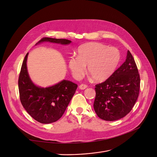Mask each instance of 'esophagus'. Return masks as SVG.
Here are the masks:
<instances>
[{
	"mask_svg": "<svg viewBox=\"0 0 157 157\" xmlns=\"http://www.w3.org/2000/svg\"><path fill=\"white\" fill-rule=\"evenodd\" d=\"M87 87H88L87 85H86V84H80V86H79V88H80V90H84V89H86Z\"/></svg>",
	"mask_w": 157,
	"mask_h": 157,
	"instance_id": "esophagus-1",
	"label": "esophagus"
}]
</instances>
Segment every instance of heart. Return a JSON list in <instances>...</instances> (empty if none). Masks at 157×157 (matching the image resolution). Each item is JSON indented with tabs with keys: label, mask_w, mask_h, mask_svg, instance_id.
<instances>
[{
	"label": "heart",
	"mask_w": 157,
	"mask_h": 157,
	"mask_svg": "<svg viewBox=\"0 0 157 157\" xmlns=\"http://www.w3.org/2000/svg\"><path fill=\"white\" fill-rule=\"evenodd\" d=\"M121 60L120 51L100 42H88L80 46L77 56L68 59V66L73 77L81 78L86 71L96 82H102L115 72Z\"/></svg>",
	"instance_id": "1"
}]
</instances>
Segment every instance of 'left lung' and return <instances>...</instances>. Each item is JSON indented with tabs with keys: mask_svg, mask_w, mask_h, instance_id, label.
Returning a JSON list of instances; mask_svg holds the SVG:
<instances>
[{
	"mask_svg": "<svg viewBox=\"0 0 157 157\" xmlns=\"http://www.w3.org/2000/svg\"><path fill=\"white\" fill-rule=\"evenodd\" d=\"M140 78L136 64L128 50L126 59L105 82L96 85L94 111L102 120L114 121L125 117L139 96Z\"/></svg>",
	"mask_w": 157,
	"mask_h": 157,
	"instance_id": "obj_1",
	"label": "left lung"
}]
</instances>
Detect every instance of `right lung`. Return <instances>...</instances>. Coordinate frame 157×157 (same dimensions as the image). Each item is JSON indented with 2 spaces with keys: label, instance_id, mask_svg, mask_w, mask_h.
Instances as JSON below:
<instances>
[{
  "label": "right lung",
  "instance_id": "1",
  "mask_svg": "<svg viewBox=\"0 0 157 157\" xmlns=\"http://www.w3.org/2000/svg\"><path fill=\"white\" fill-rule=\"evenodd\" d=\"M42 42L68 45L71 40L45 37L35 45ZM27 53L23 59L18 80L20 101L23 107L35 120L42 124H50L59 120L77 88V84L63 80L48 87L37 86L31 79L27 71Z\"/></svg>",
  "mask_w": 157,
  "mask_h": 157
}]
</instances>
